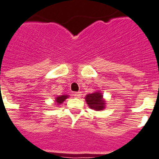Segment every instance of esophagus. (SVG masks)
<instances>
[{
	"label": "esophagus",
	"instance_id": "esophagus-1",
	"mask_svg": "<svg viewBox=\"0 0 159 159\" xmlns=\"http://www.w3.org/2000/svg\"><path fill=\"white\" fill-rule=\"evenodd\" d=\"M73 96H74V97H76V98H80V97H81V96H82V92H74Z\"/></svg>",
	"mask_w": 159,
	"mask_h": 159
}]
</instances>
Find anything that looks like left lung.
Here are the masks:
<instances>
[{"label": "left lung", "mask_w": 159, "mask_h": 159, "mask_svg": "<svg viewBox=\"0 0 159 159\" xmlns=\"http://www.w3.org/2000/svg\"><path fill=\"white\" fill-rule=\"evenodd\" d=\"M86 102L90 108L93 109V110L101 111L102 109H104L105 102L102 99V93L95 92V93L87 95Z\"/></svg>", "instance_id": "left-lung-1"}]
</instances>
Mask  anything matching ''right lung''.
I'll use <instances>...</instances> for the list:
<instances>
[{
	"label": "right lung",
	"mask_w": 159,
	"mask_h": 159,
	"mask_svg": "<svg viewBox=\"0 0 159 159\" xmlns=\"http://www.w3.org/2000/svg\"><path fill=\"white\" fill-rule=\"evenodd\" d=\"M67 96H61V97H57V98H56V102H57V103H58V104H61V103H62V102H64L65 100L67 99Z\"/></svg>",
	"instance_id": "right-lung-1"
}]
</instances>
